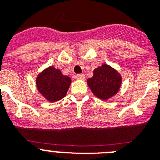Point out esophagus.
<instances>
[{
    "label": "esophagus",
    "mask_w": 160,
    "mask_h": 160,
    "mask_svg": "<svg viewBox=\"0 0 160 160\" xmlns=\"http://www.w3.org/2000/svg\"><path fill=\"white\" fill-rule=\"evenodd\" d=\"M75 78L78 80H83V79H85V75L84 74H77Z\"/></svg>",
    "instance_id": "esophagus-1"
}]
</instances>
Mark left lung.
<instances>
[{
    "mask_svg": "<svg viewBox=\"0 0 160 160\" xmlns=\"http://www.w3.org/2000/svg\"><path fill=\"white\" fill-rule=\"evenodd\" d=\"M93 72V77L87 79V85L94 96L107 101L117 94L122 85L119 72L107 64H102Z\"/></svg>",
    "mask_w": 160,
    "mask_h": 160,
    "instance_id": "left-lung-1",
    "label": "left lung"
}]
</instances>
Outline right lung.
<instances>
[{
	"mask_svg": "<svg viewBox=\"0 0 160 160\" xmlns=\"http://www.w3.org/2000/svg\"><path fill=\"white\" fill-rule=\"evenodd\" d=\"M71 84V78L63 75L53 66L46 68L36 78V87L41 94L50 102L62 99Z\"/></svg>",
	"mask_w": 160,
	"mask_h": 160,
	"instance_id": "obj_1",
	"label": "right lung"
}]
</instances>
